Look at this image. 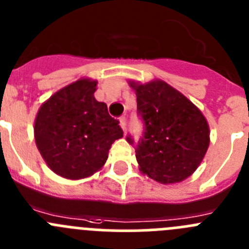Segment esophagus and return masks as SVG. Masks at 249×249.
<instances>
[{"instance_id": "esophagus-1", "label": "esophagus", "mask_w": 249, "mask_h": 249, "mask_svg": "<svg viewBox=\"0 0 249 249\" xmlns=\"http://www.w3.org/2000/svg\"><path fill=\"white\" fill-rule=\"evenodd\" d=\"M120 124H121V128L123 129V131H126L127 128V120L124 116H122V117H120Z\"/></svg>"}]
</instances>
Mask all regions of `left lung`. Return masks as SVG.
Returning <instances> with one entry per match:
<instances>
[{"mask_svg": "<svg viewBox=\"0 0 249 249\" xmlns=\"http://www.w3.org/2000/svg\"><path fill=\"white\" fill-rule=\"evenodd\" d=\"M131 86L136 90L143 134L137 143L131 134L126 140L136 145L141 170L161 184L190 177L209 148L206 118L182 93L160 80Z\"/></svg>", "mask_w": 249, "mask_h": 249, "instance_id": "8db88e82", "label": "left lung"}]
</instances>
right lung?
Instances as JSON below:
<instances>
[{"label": "right lung", "mask_w": 249, "mask_h": 249, "mask_svg": "<svg viewBox=\"0 0 249 249\" xmlns=\"http://www.w3.org/2000/svg\"><path fill=\"white\" fill-rule=\"evenodd\" d=\"M96 81L81 79L42 105L34 123L36 147L54 173L81 179L101 169L111 144L123 137L120 121L93 92Z\"/></svg>", "instance_id": "right-lung-1"}]
</instances>
